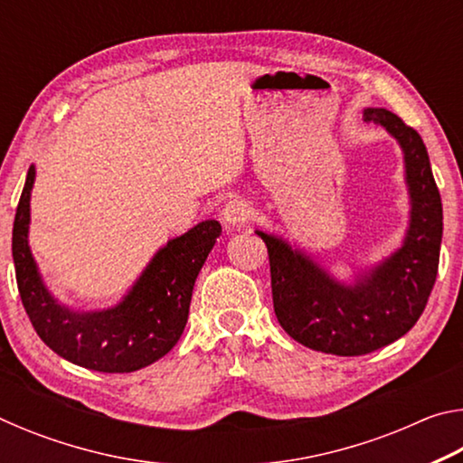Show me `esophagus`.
Wrapping results in <instances>:
<instances>
[{"label": "esophagus", "instance_id": "obj_1", "mask_svg": "<svg viewBox=\"0 0 463 463\" xmlns=\"http://www.w3.org/2000/svg\"><path fill=\"white\" fill-rule=\"evenodd\" d=\"M221 214H222V221L234 229V226H242L245 222H249L250 206L245 200H231L224 203Z\"/></svg>", "mask_w": 463, "mask_h": 463}]
</instances>
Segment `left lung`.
I'll use <instances>...</instances> for the list:
<instances>
[{
    "mask_svg": "<svg viewBox=\"0 0 463 463\" xmlns=\"http://www.w3.org/2000/svg\"><path fill=\"white\" fill-rule=\"evenodd\" d=\"M364 120L402 148L411 200L402 245L347 284L284 237L255 231L268 245L281 328L304 347L341 357L372 354L411 331L433 289L443 237L441 195L419 132L383 108H365Z\"/></svg>",
    "mask_w": 463,
    "mask_h": 463,
    "instance_id": "left-lung-1",
    "label": "left lung"
}]
</instances>
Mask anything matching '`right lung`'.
Masks as SVG:
<instances>
[{
	"label": "right lung",
	"instance_id": "add662e5",
	"mask_svg": "<svg viewBox=\"0 0 463 463\" xmlns=\"http://www.w3.org/2000/svg\"><path fill=\"white\" fill-rule=\"evenodd\" d=\"M34 179L30 165L15 210L12 255L22 304L38 336L67 362L104 373L137 372L167 355L184 333L195 278L221 237V222H198L167 241L118 304L75 310L46 288L28 245Z\"/></svg>",
	"mask_w": 463,
	"mask_h": 463
}]
</instances>
